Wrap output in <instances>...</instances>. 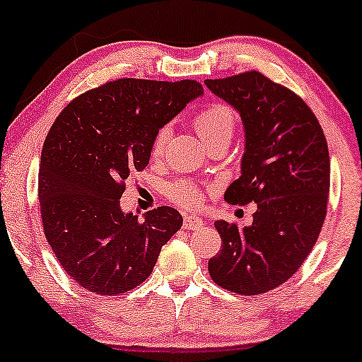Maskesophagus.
<instances>
[{"label": "esophagus", "mask_w": 362, "mask_h": 362, "mask_svg": "<svg viewBox=\"0 0 362 362\" xmlns=\"http://www.w3.org/2000/svg\"><path fill=\"white\" fill-rule=\"evenodd\" d=\"M182 226H185V230H198L203 226V220L198 216L188 215L185 216V220H182Z\"/></svg>", "instance_id": "esophagus-1"}]
</instances>
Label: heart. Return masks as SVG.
<instances>
[{
    "mask_svg": "<svg viewBox=\"0 0 362 362\" xmlns=\"http://www.w3.org/2000/svg\"><path fill=\"white\" fill-rule=\"evenodd\" d=\"M235 122L236 119L233 110L225 104H211L204 107V109L194 115L193 120L196 132H198V136L202 137L206 146H211L213 142L220 139H231L235 132ZM169 134H171L169 127L159 129V132L156 134L153 142L154 158L163 154L164 147L168 144ZM169 196L176 203L185 204V206H194L199 202V189L188 185V182H180V185L173 186L171 191H169Z\"/></svg>",
    "mask_w": 362,
    "mask_h": 362,
    "instance_id": "heart-1",
    "label": "heart"
}]
</instances>
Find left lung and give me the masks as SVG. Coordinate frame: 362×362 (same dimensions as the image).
<instances>
[{
	"mask_svg": "<svg viewBox=\"0 0 362 362\" xmlns=\"http://www.w3.org/2000/svg\"><path fill=\"white\" fill-rule=\"evenodd\" d=\"M204 86L240 114L245 131L242 173L225 199L257 203L250 226L215 223L223 243L208 272L235 293H265L287 282L317 242L331 182L327 142L309 105L260 72Z\"/></svg>",
	"mask_w": 362,
	"mask_h": 362,
	"instance_id": "1",
	"label": "left lung"
}]
</instances>
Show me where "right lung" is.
Masks as SVG:
<instances>
[{"mask_svg":"<svg viewBox=\"0 0 362 362\" xmlns=\"http://www.w3.org/2000/svg\"><path fill=\"white\" fill-rule=\"evenodd\" d=\"M202 95L194 80L119 78L82 93L53 122L38 173L42 221L80 287L99 296L137 287L181 228L177 209L159 206L139 220L119 199L129 174L149 164L159 129Z\"/></svg>","mask_w":362,"mask_h":362,"instance_id":"obj_1","label":"right lung"}]
</instances>
